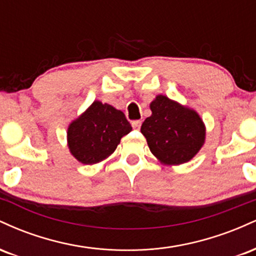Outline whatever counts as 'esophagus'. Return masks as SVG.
Instances as JSON below:
<instances>
[{
    "label": "esophagus",
    "mask_w": 256,
    "mask_h": 256,
    "mask_svg": "<svg viewBox=\"0 0 256 256\" xmlns=\"http://www.w3.org/2000/svg\"><path fill=\"white\" fill-rule=\"evenodd\" d=\"M140 125H142V120H134L132 122V128H136V130L140 128Z\"/></svg>",
    "instance_id": "esophagus-1"
}]
</instances>
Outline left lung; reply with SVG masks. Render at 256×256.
I'll list each match as a JSON object with an SVG mask.
<instances>
[{
  "label": "left lung",
  "instance_id": "obj_1",
  "mask_svg": "<svg viewBox=\"0 0 256 256\" xmlns=\"http://www.w3.org/2000/svg\"><path fill=\"white\" fill-rule=\"evenodd\" d=\"M150 110L140 132L152 154L166 166L189 162L206 140V126L198 112L164 95L152 100Z\"/></svg>",
  "mask_w": 256,
  "mask_h": 256
}]
</instances>
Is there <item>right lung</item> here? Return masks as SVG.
Returning a JSON list of instances; mask_svg holds the SVG:
<instances>
[{
    "instance_id": "add662e5",
    "label": "right lung",
    "mask_w": 256,
    "mask_h": 256,
    "mask_svg": "<svg viewBox=\"0 0 256 256\" xmlns=\"http://www.w3.org/2000/svg\"><path fill=\"white\" fill-rule=\"evenodd\" d=\"M132 130L122 110L96 100L67 128V146L79 162L94 165L113 154Z\"/></svg>"
}]
</instances>
